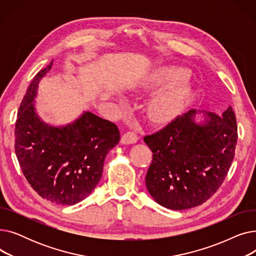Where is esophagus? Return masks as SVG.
Wrapping results in <instances>:
<instances>
[{
  "instance_id": "34e87169",
  "label": "esophagus",
  "mask_w": 256,
  "mask_h": 256,
  "mask_svg": "<svg viewBox=\"0 0 256 256\" xmlns=\"http://www.w3.org/2000/svg\"><path fill=\"white\" fill-rule=\"evenodd\" d=\"M138 140V136L134 132H126L124 134V136L121 137L120 142L122 144H134Z\"/></svg>"
}]
</instances>
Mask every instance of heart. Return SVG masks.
Listing matches in <instances>:
<instances>
[{
	"label": "heart",
	"instance_id": "heart-1",
	"mask_svg": "<svg viewBox=\"0 0 256 256\" xmlns=\"http://www.w3.org/2000/svg\"><path fill=\"white\" fill-rule=\"evenodd\" d=\"M188 76V72L180 67H163L154 72L144 87L152 89L156 87H165L176 84ZM190 86L182 84L167 92L160 93L152 98L148 104L150 118L156 124L166 122L176 117L182 109L184 100L190 94Z\"/></svg>",
	"mask_w": 256,
	"mask_h": 256
}]
</instances>
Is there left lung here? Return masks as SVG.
Returning a JSON list of instances; mask_svg holds the SVG:
<instances>
[{"label":"left lung","mask_w":256,"mask_h":256,"mask_svg":"<svg viewBox=\"0 0 256 256\" xmlns=\"http://www.w3.org/2000/svg\"><path fill=\"white\" fill-rule=\"evenodd\" d=\"M205 116L200 124L194 117ZM238 140L232 106L221 116L190 110L178 116L144 142L152 152L145 184L156 202L166 208H191L212 197L222 184L234 156Z\"/></svg>","instance_id":"1"}]
</instances>
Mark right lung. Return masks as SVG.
<instances>
[{
  "label": "right lung",
  "instance_id": "add662e5",
  "mask_svg": "<svg viewBox=\"0 0 256 256\" xmlns=\"http://www.w3.org/2000/svg\"><path fill=\"white\" fill-rule=\"evenodd\" d=\"M52 66V61L26 89L18 113L14 148L24 178L38 195L72 206L96 189L106 156L118 144L120 134L116 124L88 111L64 126L44 122L35 111V98Z\"/></svg>",
  "mask_w": 256,
  "mask_h": 256
}]
</instances>
